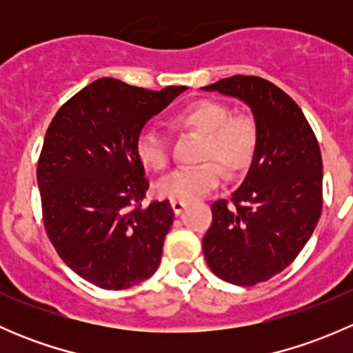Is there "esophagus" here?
Returning a JSON list of instances; mask_svg holds the SVG:
<instances>
[{"label": "esophagus", "mask_w": 353, "mask_h": 353, "mask_svg": "<svg viewBox=\"0 0 353 353\" xmlns=\"http://www.w3.org/2000/svg\"><path fill=\"white\" fill-rule=\"evenodd\" d=\"M170 206H172V210H174V213H176V215H181V212L186 208V203L177 201V199H170Z\"/></svg>", "instance_id": "1"}]
</instances>
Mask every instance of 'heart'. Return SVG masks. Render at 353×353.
I'll use <instances>...</instances> for the list:
<instances>
[{
    "label": "heart",
    "mask_w": 353,
    "mask_h": 353,
    "mask_svg": "<svg viewBox=\"0 0 353 353\" xmlns=\"http://www.w3.org/2000/svg\"><path fill=\"white\" fill-rule=\"evenodd\" d=\"M177 131L198 134L196 160L201 163L176 170L157 184V193L177 201H191L215 190L223 177L243 172L258 150L259 130L248 112H230L229 105L215 99H196L170 116ZM137 157L147 169L163 172L170 165V147L163 134L143 130L137 138Z\"/></svg>",
    "instance_id": "1"
}]
</instances>
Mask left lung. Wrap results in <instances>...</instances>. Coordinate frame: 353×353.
I'll use <instances>...</instances> for the list:
<instances>
[{"instance_id":"8db88e82","label":"left lung","mask_w":353,"mask_h":353,"mask_svg":"<svg viewBox=\"0 0 353 353\" xmlns=\"http://www.w3.org/2000/svg\"><path fill=\"white\" fill-rule=\"evenodd\" d=\"M203 88L244 101L259 130L248 176L229 201L213 203L203 237L210 270L251 287L283 272L314 232L323 210L321 150L301 108L272 81L234 74Z\"/></svg>"}]
</instances>
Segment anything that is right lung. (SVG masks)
<instances>
[{
	"mask_svg": "<svg viewBox=\"0 0 353 353\" xmlns=\"http://www.w3.org/2000/svg\"><path fill=\"white\" fill-rule=\"evenodd\" d=\"M184 90L101 78L65 102L46 131L37 162L46 234L59 258L94 285L123 290L159 266L174 212L167 199L141 206L150 183L137 138Z\"/></svg>",
	"mask_w": 353,
	"mask_h": 353,
	"instance_id": "add662e5",
	"label": "right lung"
}]
</instances>
